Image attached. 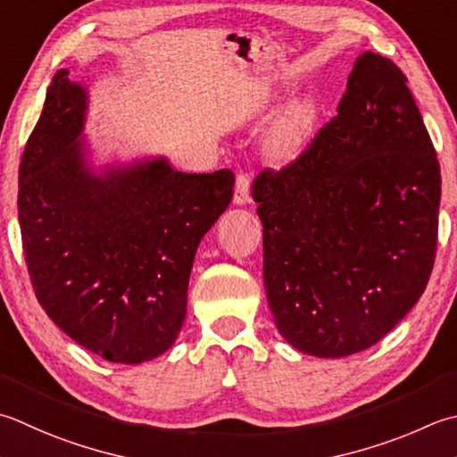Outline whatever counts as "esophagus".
Segmentation results:
<instances>
[{"label":"esophagus","mask_w":457,"mask_h":457,"mask_svg":"<svg viewBox=\"0 0 457 457\" xmlns=\"http://www.w3.org/2000/svg\"><path fill=\"white\" fill-rule=\"evenodd\" d=\"M249 187H252V178L247 174H239L236 180V192H234V204L237 205H247L252 202V194H249Z\"/></svg>","instance_id":"esophagus-1"}]
</instances>
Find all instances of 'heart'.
<instances>
[{
  "label": "heart",
  "mask_w": 457,
  "mask_h": 457,
  "mask_svg": "<svg viewBox=\"0 0 457 457\" xmlns=\"http://www.w3.org/2000/svg\"><path fill=\"white\" fill-rule=\"evenodd\" d=\"M312 122V111L307 103H295L285 111L279 120L270 134V142H267V150L273 158L289 160L293 158L301 146L305 145L309 137V129Z\"/></svg>",
  "instance_id": "obj_1"
}]
</instances>
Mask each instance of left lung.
<instances>
[{
    "instance_id": "obj_1",
    "label": "left lung",
    "mask_w": 457,
    "mask_h": 457,
    "mask_svg": "<svg viewBox=\"0 0 457 457\" xmlns=\"http://www.w3.org/2000/svg\"><path fill=\"white\" fill-rule=\"evenodd\" d=\"M252 195L263 283L295 351L341 359L386 337L430 279L442 176L406 77L364 51L337 116Z\"/></svg>"
}]
</instances>
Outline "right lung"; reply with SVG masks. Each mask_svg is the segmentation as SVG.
I'll return each instance as SVG.
<instances>
[{
    "label": "right lung",
    "instance_id": "add662e5",
    "mask_svg": "<svg viewBox=\"0 0 457 457\" xmlns=\"http://www.w3.org/2000/svg\"><path fill=\"white\" fill-rule=\"evenodd\" d=\"M87 111V87L59 69L20 166L25 262L62 333L104 361L140 364L180 335L195 252L236 176L178 172L166 156L96 164Z\"/></svg>",
    "mask_w": 457,
    "mask_h": 457
}]
</instances>
